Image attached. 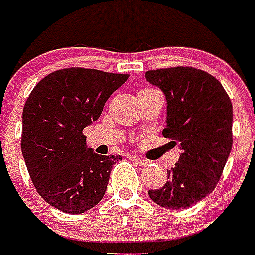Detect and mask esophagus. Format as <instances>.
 I'll return each mask as SVG.
<instances>
[{"mask_svg":"<svg viewBox=\"0 0 255 255\" xmlns=\"http://www.w3.org/2000/svg\"><path fill=\"white\" fill-rule=\"evenodd\" d=\"M131 159L136 163V164H137V166H140V167H144L148 164V160H147V159H143L140 158V156H136V155H133Z\"/></svg>","mask_w":255,"mask_h":255,"instance_id":"34e87169","label":"esophagus"}]
</instances>
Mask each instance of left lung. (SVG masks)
<instances>
[{"label":"left lung","mask_w":255,"mask_h":255,"mask_svg":"<svg viewBox=\"0 0 255 255\" xmlns=\"http://www.w3.org/2000/svg\"><path fill=\"white\" fill-rule=\"evenodd\" d=\"M145 79L166 96L163 136L179 145L180 156L168 182L148 190L164 209L191 207L213 192L233 147V106L222 84L201 69L175 67L148 71Z\"/></svg>","instance_id":"1"}]
</instances>
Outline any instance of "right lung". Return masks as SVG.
Listing matches in <instances>:
<instances>
[{
  "label": "right lung",
  "instance_id": "right-lung-1",
  "mask_svg": "<svg viewBox=\"0 0 255 255\" xmlns=\"http://www.w3.org/2000/svg\"><path fill=\"white\" fill-rule=\"evenodd\" d=\"M129 75L68 68L45 76L22 111L21 149L37 192L68 214L92 209L106 194L120 155L88 148L83 129L102 115L108 97Z\"/></svg>",
  "mask_w": 255,
  "mask_h": 255
}]
</instances>
